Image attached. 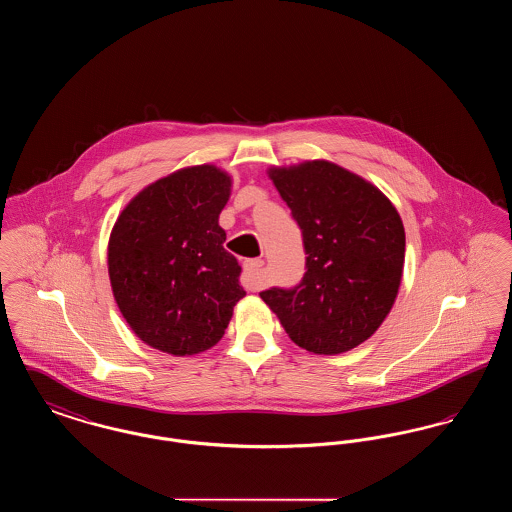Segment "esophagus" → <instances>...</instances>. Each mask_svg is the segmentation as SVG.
Wrapping results in <instances>:
<instances>
[{
    "label": "esophagus",
    "instance_id": "1",
    "mask_svg": "<svg viewBox=\"0 0 512 512\" xmlns=\"http://www.w3.org/2000/svg\"><path fill=\"white\" fill-rule=\"evenodd\" d=\"M265 265L263 259H247L242 272V284L247 290H257L261 286V268Z\"/></svg>",
    "mask_w": 512,
    "mask_h": 512
}]
</instances>
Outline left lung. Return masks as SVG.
Listing matches in <instances>:
<instances>
[{"label":"left lung","instance_id":"1","mask_svg":"<svg viewBox=\"0 0 512 512\" xmlns=\"http://www.w3.org/2000/svg\"><path fill=\"white\" fill-rule=\"evenodd\" d=\"M270 178L301 228L305 274L259 293L299 347L336 355L368 340L401 284L405 230L390 199L328 161L274 169Z\"/></svg>","mask_w":512,"mask_h":512}]
</instances>
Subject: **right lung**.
<instances>
[{
    "label": "right lung",
    "mask_w": 512,
    "mask_h": 512,
    "mask_svg": "<svg viewBox=\"0 0 512 512\" xmlns=\"http://www.w3.org/2000/svg\"><path fill=\"white\" fill-rule=\"evenodd\" d=\"M230 176L201 165L136 195L109 240V278L122 317L147 345L195 355L224 336L244 297L242 268L224 249L220 211Z\"/></svg>",
    "instance_id": "1"
}]
</instances>
